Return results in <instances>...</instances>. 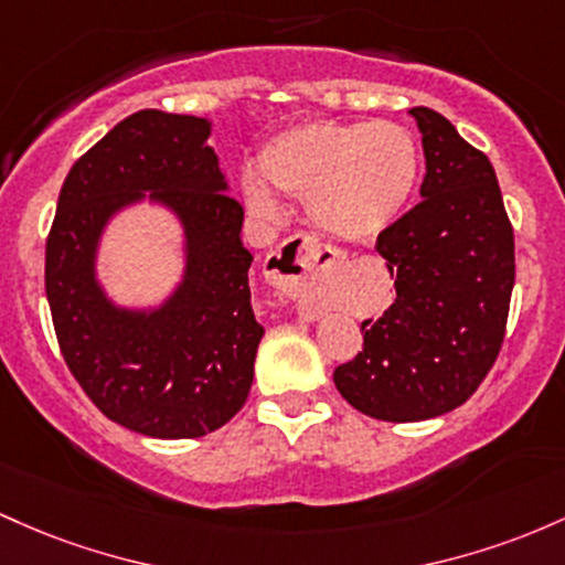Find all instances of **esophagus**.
Returning <instances> with one entry per match:
<instances>
[{"label": "esophagus", "mask_w": 565, "mask_h": 565, "mask_svg": "<svg viewBox=\"0 0 565 565\" xmlns=\"http://www.w3.org/2000/svg\"><path fill=\"white\" fill-rule=\"evenodd\" d=\"M339 253L317 243L309 234H296L271 250L269 256V280L282 290L285 296L299 301L303 317H315L317 309L312 294L317 285L333 280L339 271Z\"/></svg>", "instance_id": "obj_1"}]
</instances>
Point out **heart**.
<instances>
[{
	"label": "heart",
	"mask_w": 565,
	"mask_h": 565,
	"mask_svg": "<svg viewBox=\"0 0 565 565\" xmlns=\"http://www.w3.org/2000/svg\"><path fill=\"white\" fill-rule=\"evenodd\" d=\"M262 175L245 170L239 194L262 221L280 215L277 192L307 200L320 232L367 243L390 230L414 200L422 154L414 132L397 122L315 119L271 136L258 151Z\"/></svg>",
	"instance_id": "heart-1"
}]
</instances>
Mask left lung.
I'll return each instance as SVG.
<instances>
[{
	"instance_id": "1",
	"label": "left lung",
	"mask_w": 565,
	"mask_h": 565,
	"mask_svg": "<svg viewBox=\"0 0 565 565\" xmlns=\"http://www.w3.org/2000/svg\"><path fill=\"white\" fill-rule=\"evenodd\" d=\"M422 132V202L379 234L395 301L363 322V352L333 371L352 408L424 422L478 390L504 341L515 237L497 173L443 114L408 111Z\"/></svg>"
}]
</instances>
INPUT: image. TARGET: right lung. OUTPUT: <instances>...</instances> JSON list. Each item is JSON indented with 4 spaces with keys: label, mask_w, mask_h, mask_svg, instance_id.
I'll list each match as a JSON object with an SVG mask.
<instances>
[{
    "label": "right lung",
    "mask_w": 565,
    "mask_h": 565,
    "mask_svg": "<svg viewBox=\"0 0 565 565\" xmlns=\"http://www.w3.org/2000/svg\"><path fill=\"white\" fill-rule=\"evenodd\" d=\"M211 119L143 109L82 154L63 181L44 250L55 335L87 397L122 427L202 437L248 401L264 328L250 307L245 211L230 198ZM162 206L180 221L182 277L160 305L114 302L97 277L119 212Z\"/></svg>",
    "instance_id": "add662e5"
}]
</instances>
